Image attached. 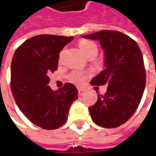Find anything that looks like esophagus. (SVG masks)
<instances>
[{
  "mask_svg": "<svg viewBox=\"0 0 156 156\" xmlns=\"http://www.w3.org/2000/svg\"><path fill=\"white\" fill-rule=\"evenodd\" d=\"M78 95L79 96H82V95H84L85 94V90H83V89H81V88H79L78 90Z\"/></svg>",
  "mask_w": 156,
  "mask_h": 156,
  "instance_id": "1",
  "label": "esophagus"
}]
</instances>
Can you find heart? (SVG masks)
Here are the masks:
<instances>
[{
	"label": "heart",
	"instance_id": "b5f03b06",
	"mask_svg": "<svg viewBox=\"0 0 156 156\" xmlns=\"http://www.w3.org/2000/svg\"><path fill=\"white\" fill-rule=\"evenodd\" d=\"M78 46L83 54L88 58H94L98 54V46L94 41L90 40H80ZM87 78V73L83 71H73L69 75V79L76 85H82L86 78Z\"/></svg>",
	"mask_w": 156,
	"mask_h": 156
}]
</instances>
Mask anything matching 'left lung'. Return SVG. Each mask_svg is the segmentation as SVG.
I'll return each mask as SVG.
<instances>
[{
    "label": "left lung",
    "mask_w": 156,
    "mask_h": 156,
    "mask_svg": "<svg viewBox=\"0 0 156 156\" xmlns=\"http://www.w3.org/2000/svg\"><path fill=\"white\" fill-rule=\"evenodd\" d=\"M83 38L97 40L104 50L105 69L91 80L93 86L106 85L104 95L98 94L89 108L93 121L104 128H115L128 121L141 101L146 86L142 53L126 34L103 30Z\"/></svg>",
    "instance_id": "1"
}]
</instances>
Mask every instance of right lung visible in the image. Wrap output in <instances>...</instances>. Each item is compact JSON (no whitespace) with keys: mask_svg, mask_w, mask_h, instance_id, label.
<instances>
[{"mask_svg":"<svg viewBox=\"0 0 156 156\" xmlns=\"http://www.w3.org/2000/svg\"><path fill=\"white\" fill-rule=\"evenodd\" d=\"M73 37L41 34L26 40L11 62L10 87L16 105L32 124L55 130L66 123L78 89L66 83L53 91L48 73L57 69L61 50Z\"/></svg>","mask_w":156,"mask_h":156,"instance_id":"right-lung-1","label":"right lung"}]
</instances>
